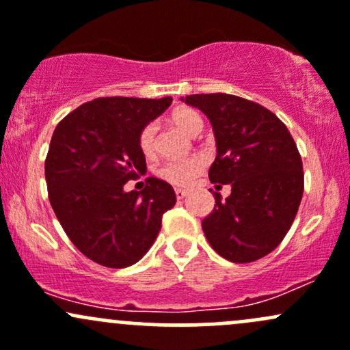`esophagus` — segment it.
<instances>
[{
	"instance_id": "obj_1",
	"label": "esophagus",
	"mask_w": 350,
	"mask_h": 350,
	"mask_svg": "<svg viewBox=\"0 0 350 350\" xmlns=\"http://www.w3.org/2000/svg\"><path fill=\"white\" fill-rule=\"evenodd\" d=\"M175 195H176V198H178V200H183V198L189 195V191L183 190V189H175Z\"/></svg>"
}]
</instances>
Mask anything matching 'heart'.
Instances as JSON below:
<instances>
[{
  "instance_id": "b5f03b06",
  "label": "heart",
  "mask_w": 350,
  "mask_h": 350,
  "mask_svg": "<svg viewBox=\"0 0 350 350\" xmlns=\"http://www.w3.org/2000/svg\"><path fill=\"white\" fill-rule=\"evenodd\" d=\"M170 122L176 129L185 131L187 135H197L204 129V120L191 108L182 107L172 111ZM157 126L148 123L142 129L138 135V148L142 155L146 159H153L157 153ZM205 161L200 157H187V159L168 160L161 163L155 170L157 176L163 182L170 183L175 187H189L198 175L204 172Z\"/></svg>"
}]
</instances>
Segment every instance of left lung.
I'll list each match as a JSON object with an SVG mask.
<instances>
[{"label":"left lung","instance_id":"8db88e82","mask_svg":"<svg viewBox=\"0 0 350 350\" xmlns=\"http://www.w3.org/2000/svg\"><path fill=\"white\" fill-rule=\"evenodd\" d=\"M204 111L213 126L217 157L212 183L232 187L202 220L217 254L235 264L258 260L287 235L304 193L302 159L287 126L270 110L227 93L182 98Z\"/></svg>","mask_w":350,"mask_h":350}]
</instances>
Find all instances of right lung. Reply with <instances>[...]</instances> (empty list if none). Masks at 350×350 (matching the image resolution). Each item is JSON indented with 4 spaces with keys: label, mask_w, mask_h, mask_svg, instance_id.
<instances>
[{
    "label": "right lung",
    "mask_w": 350,
    "mask_h": 350,
    "mask_svg": "<svg viewBox=\"0 0 350 350\" xmlns=\"http://www.w3.org/2000/svg\"><path fill=\"white\" fill-rule=\"evenodd\" d=\"M170 103V96L96 98L56 125L44 160L48 198L73 245L96 264H137L175 205L170 183L153 176L142 191L123 190L146 172L138 135Z\"/></svg>",
    "instance_id": "obj_1"
}]
</instances>
